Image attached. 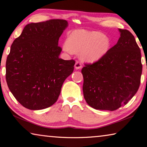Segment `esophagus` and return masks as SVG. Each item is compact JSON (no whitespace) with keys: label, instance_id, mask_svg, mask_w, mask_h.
I'll use <instances>...</instances> for the list:
<instances>
[{"label":"esophagus","instance_id":"obj_1","mask_svg":"<svg viewBox=\"0 0 147 147\" xmlns=\"http://www.w3.org/2000/svg\"><path fill=\"white\" fill-rule=\"evenodd\" d=\"M82 63H81V62L76 61L75 65H74V67H75V69H80V68H82Z\"/></svg>","mask_w":147,"mask_h":147}]
</instances>
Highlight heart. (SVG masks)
Returning <instances> with one entry per match:
<instances>
[{
    "mask_svg": "<svg viewBox=\"0 0 147 147\" xmlns=\"http://www.w3.org/2000/svg\"><path fill=\"white\" fill-rule=\"evenodd\" d=\"M65 44V51L73 53L82 51V58L84 61L94 62L108 52L111 41L105 34L94 31L78 30L68 36Z\"/></svg>",
    "mask_w": 147,
    "mask_h": 147,
    "instance_id": "obj_1",
    "label": "heart"
}]
</instances>
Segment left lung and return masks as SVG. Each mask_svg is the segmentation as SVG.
Masks as SVG:
<instances>
[{
	"label": "left lung",
	"instance_id": "1",
	"mask_svg": "<svg viewBox=\"0 0 147 147\" xmlns=\"http://www.w3.org/2000/svg\"><path fill=\"white\" fill-rule=\"evenodd\" d=\"M119 31L121 36L116 44L102 59L85 64L82 69L84 98L97 110L112 111L127 104L140 85L141 51L131 33Z\"/></svg>",
	"mask_w": 147,
	"mask_h": 147
}]
</instances>
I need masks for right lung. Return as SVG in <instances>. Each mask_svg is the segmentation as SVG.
Here are the masks:
<instances>
[{"instance_id": "right-lung-1", "label": "right lung", "mask_w": 147, "mask_h": 147, "mask_svg": "<svg viewBox=\"0 0 147 147\" xmlns=\"http://www.w3.org/2000/svg\"><path fill=\"white\" fill-rule=\"evenodd\" d=\"M68 25L64 20L30 23L11 47L5 78L15 98L26 109L41 110L57 100L75 61L59 57V39Z\"/></svg>"}]
</instances>
